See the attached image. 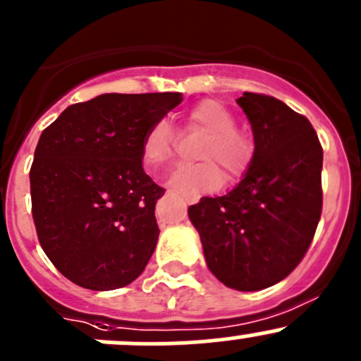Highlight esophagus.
<instances>
[{
  "instance_id": "esophagus-1",
  "label": "esophagus",
  "mask_w": 361,
  "mask_h": 361,
  "mask_svg": "<svg viewBox=\"0 0 361 361\" xmlns=\"http://www.w3.org/2000/svg\"><path fill=\"white\" fill-rule=\"evenodd\" d=\"M181 197H183V201L187 202V204H195V202H199L197 194H183Z\"/></svg>"
}]
</instances>
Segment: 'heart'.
<instances>
[{"mask_svg": "<svg viewBox=\"0 0 361 361\" xmlns=\"http://www.w3.org/2000/svg\"><path fill=\"white\" fill-rule=\"evenodd\" d=\"M190 130L204 134L197 149L199 164H183L169 178V185L181 194L213 192L222 185V167L229 176L243 173L254 157V139L236 127L233 111L220 100H202L187 114ZM176 148V132L167 120H159L146 130L141 155L148 166L169 162Z\"/></svg>", "mask_w": 361, "mask_h": 361, "instance_id": "1", "label": "heart"}]
</instances>
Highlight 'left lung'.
I'll return each mask as SVG.
<instances>
[{
    "label": "left lung",
    "instance_id": "left-lung-1",
    "mask_svg": "<svg viewBox=\"0 0 361 361\" xmlns=\"http://www.w3.org/2000/svg\"><path fill=\"white\" fill-rule=\"evenodd\" d=\"M254 157L222 197L188 208L209 271L236 291H259L298 266L323 208V148L310 121L281 100L245 92Z\"/></svg>",
    "mask_w": 361,
    "mask_h": 361
}]
</instances>
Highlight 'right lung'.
I'll return each instance as SVG.
<instances>
[{
  "label": "right lung",
  "mask_w": 361,
  "mask_h": 361,
  "mask_svg": "<svg viewBox=\"0 0 361 361\" xmlns=\"http://www.w3.org/2000/svg\"><path fill=\"white\" fill-rule=\"evenodd\" d=\"M181 100V93H106L68 106L42 132L31 213L45 255L73 284L113 291L145 271L166 190L142 169L141 142Z\"/></svg>",
  "instance_id": "1"
}]
</instances>
